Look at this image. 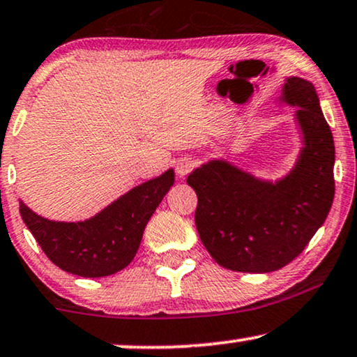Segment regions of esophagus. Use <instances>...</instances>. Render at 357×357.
<instances>
[{
    "label": "esophagus",
    "instance_id": "esophagus-1",
    "mask_svg": "<svg viewBox=\"0 0 357 357\" xmlns=\"http://www.w3.org/2000/svg\"><path fill=\"white\" fill-rule=\"evenodd\" d=\"M194 168V161L191 158H181L176 163V173L179 174V178H184V176L191 173Z\"/></svg>",
    "mask_w": 357,
    "mask_h": 357
}]
</instances>
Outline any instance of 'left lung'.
<instances>
[{
    "mask_svg": "<svg viewBox=\"0 0 357 357\" xmlns=\"http://www.w3.org/2000/svg\"><path fill=\"white\" fill-rule=\"evenodd\" d=\"M281 101L297 106L303 149L291 173L264 181L223 160L188 176L197 194L196 227L218 264L238 273H271L296 259L323 225L335 197V144L307 79H286Z\"/></svg>",
    "mask_w": 357,
    "mask_h": 357,
    "instance_id": "obj_1",
    "label": "left lung"
}]
</instances>
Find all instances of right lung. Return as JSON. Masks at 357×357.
I'll return each instance as SVG.
<instances>
[{
  "mask_svg": "<svg viewBox=\"0 0 357 357\" xmlns=\"http://www.w3.org/2000/svg\"><path fill=\"white\" fill-rule=\"evenodd\" d=\"M173 183L174 171H165L84 222L49 220L24 202L19 212L52 263L82 278H104L130 264L146 223Z\"/></svg>",
  "mask_w": 357,
  "mask_h": 357,
  "instance_id": "obj_1",
  "label": "right lung"
}]
</instances>
